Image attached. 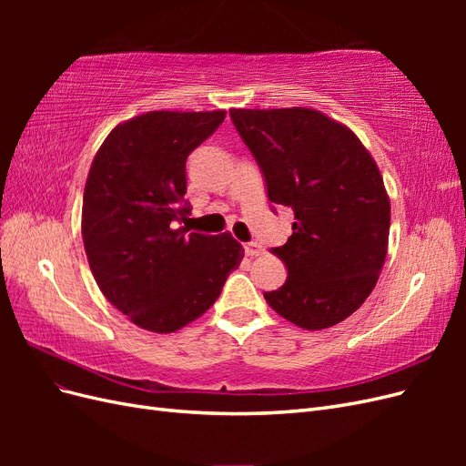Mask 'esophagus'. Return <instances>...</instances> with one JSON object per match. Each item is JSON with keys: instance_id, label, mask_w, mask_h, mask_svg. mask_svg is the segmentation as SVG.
Returning a JSON list of instances; mask_svg holds the SVG:
<instances>
[{"instance_id": "esophagus-1", "label": "esophagus", "mask_w": 466, "mask_h": 466, "mask_svg": "<svg viewBox=\"0 0 466 466\" xmlns=\"http://www.w3.org/2000/svg\"><path fill=\"white\" fill-rule=\"evenodd\" d=\"M247 257H260L264 252V247L260 243H245Z\"/></svg>"}]
</instances>
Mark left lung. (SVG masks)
<instances>
[{"label":"left lung","mask_w":466,"mask_h":466,"mask_svg":"<svg viewBox=\"0 0 466 466\" xmlns=\"http://www.w3.org/2000/svg\"><path fill=\"white\" fill-rule=\"evenodd\" d=\"M255 155L268 200L293 209L286 245L270 252L286 284L266 291L278 315L305 330L348 319L373 291L387 258L390 202L360 137L315 108H231Z\"/></svg>","instance_id":"left-lung-1"}]
</instances>
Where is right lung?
Instances as JSON below:
<instances>
[{
	"instance_id": "1",
	"label": "right lung",
	"mask_w": 466,
	"mask_h": 466,
	"mask_svg": "<svg viewBox=\"0 0 466 466\" xmlns=\"http://www.w3.org/2000/svg\"><path fill=\"white\" fill-rule=\"evenodd\" d=\"M225 110H153L118 124L96 151L83 192L81 235L98 289L139 329L168 334L216 303L245 248L231 233L177 228L187 159Z\"/></svg>"
}]
</instances>
